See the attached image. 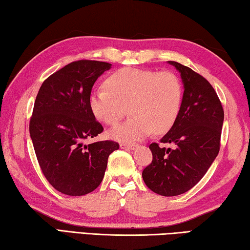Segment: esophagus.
I'll return each mask as SVG.
<instances>
[{"label":"esophagus","mask_w":250,"mask_h":250,"mask_svg":"<svg viewBox=\"0 0 250 250\" xmlns=\"http://www.w3.org/2000/svg\"><path fill=\"white\" fill-rule=\"evenodd\" d=\"M138 145H130V143H121L120 147L121 149H126V150H134Z\"/></svg>","instance_id":"1"}]
</instances>
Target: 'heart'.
I'll return each instance as SVG.
<instances>
[{
    "instance_id": "heart-1",
    "label": "heart",
    "mask_w": 250,
    "mask_h": 250,
    "mask_svg": "<svg viewBox=\"0 0 250 250\" xmlns=\"http://www.w3.org/2000/svg\"><path fill=\"white\" fill-rule=\"evenodd\" d=\"M104 88L91 92L89 109L97 120L113 125L128 105L130 119L109 131L110 138L125 143L141 141L151 131L167 132L179 116L183 100L181 80L170 71L126 67L110 75Z\"/></svg>"
}]
</instances>
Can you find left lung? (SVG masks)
Returning <instances> with one entry per match:
<instances>
[{"mask_svg": "<svg viewBox=\"0 0 250 250\" xmlns=\"http://www.w3.org/2000/svg\"><path fill=\"white\" fill-rule=\"evenodd\" d=\"M181 75L184 92L179 116L161 139L173 147L150 145L153 160L142 172L146 185L162 196H176L196 185L219 152L224 110L211 84L195 71L167 62Z\"/></svg>", "mask_w": 250, "mask_h": 250, "instance_id": "8db88e82", "label": "left lung"}]
</instances>
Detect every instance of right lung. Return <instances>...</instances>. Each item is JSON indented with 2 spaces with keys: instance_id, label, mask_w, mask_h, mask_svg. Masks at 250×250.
<instances>
[{
  "instance_id": "1",
  "label": "right lung",
  "mask_w": 250,
  "mask_h": 250,
  "mask_svg": "<svg viewBox=\"0 0 250 250\" xmlns=\"http://www.w3.org/2000/svg\"><path fill=\"white\" fill-rule=\"evenodd\" d=\"M111 64L78 61L45 80L37 94L29 134L42 172L58 192L82 196L98 188L108 158L119 145L99 141L86 145L104 131L89 109L96 80Z\"/></svg>"
}]
</instances>
